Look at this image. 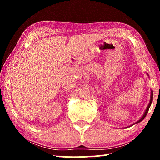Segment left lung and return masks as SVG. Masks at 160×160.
Segmentation results:
<instances>
[{
  "label": "left lung",
  "mask_w": 160,
  "mask_h": 160,
  "mask_svg": "<svg viewBox=\"0 0 160 160\" xmlns=\"http://www.w3.org/2000/svg\"><path fill=\"white\" fill-rule=\"evenodd\" d=\"M152 98H153V92H152V91H151V97H150V103H149L148 106V107H147V109L145 110V113H144V115L142 116V117L141 118H140L138 121H137V122L135 123H139V122H140V121H142L143 119L145 118V116H146V115H147V113H148V112L149 109H150V105H151V104H152Z\"/></svg>",
  "instance_id": "8db88e82"
}]
</instances>
